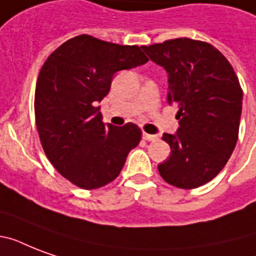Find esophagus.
I'll return each instance as SVG.
<instances>
[{"label": "esophagus", "mask_w": 256, "mask_h": 256, "mask_svg": "<svg viewBox=\"0 0 256 256\" xmlns=\"http://www.w3.org/2000/svg\"><path fill=\"white\" fill-rule=\"evenodd\" d=\"M142 138L146 140H158V136H152V134H148V132H144L142 134Z\"/></svg>", "instance_id": "34e87169"}]
</instances>
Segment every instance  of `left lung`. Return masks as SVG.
Segmentation results:
<instances>
[{
	"mask_svg": "<svg viewBox=\"0 0 256 256\" xmlns=\"http://www.w3.org/2000/svg\"><path fill=\"white\" fill-rule=\"evenodd\" d=\"M168 74V104H178V132L164 134L171 156L158 166L171 186L195 188L210 182L230 160L238 140L243 92L227 58L191 38L142 46Z\"/></svg>",
	"mask_w": 256,
	"mask_h": 256,
	"instance_id": "left-lung-1",
	"label": "left lung"
}]
</instances>
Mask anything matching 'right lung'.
<instances>
[{
  "label": "right lung",
  "mask_w": 256,
  "mask_h": 256,
  "mask_svg": "<svg viewBox=\"0 0 256 256\" xmlns=\"http://www.w3.org/2000/svg\"><path fill=\"white\" fill-rule=\"evenodd\" d=\"M140 46L81 34L50 54L38 74L34 112L42 148L60 174L92 190L120 175L142 132L134 124L104 126L98 102L112 76L146 64Z\"/></svg>",
  "instance_id": "right-lung-1"
}]
</instances>
